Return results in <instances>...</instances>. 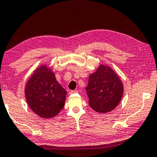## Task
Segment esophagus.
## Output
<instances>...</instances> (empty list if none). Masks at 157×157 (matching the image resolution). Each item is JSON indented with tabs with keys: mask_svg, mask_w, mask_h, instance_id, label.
<instances>
[{
	"mask_svg": "<svg viewBox=\"0 0 157 157\" xmlns=\"http://www.w3.org/2000/svg\"><path fill=\"white\" fill-rule=\"evenodd\" d=\"M78 91L77 90H73V91H70V94H75V93H77Z\"/></svg>",
	"mask_w": 157,
	"mask_h": 157,
	"instance_id": "esophagus-1",
	"label": "esophagus"
}]
</instances>
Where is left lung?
Masks as SVG:
<instances>
[{
	"label": "left lung",
	"mask_w": 157,
	"mask_h": 157,
	"mask_svg": "<svg viewBox=\"0 0 157 157\" xmlns=\"http://www.w3.org/2000/svg\"><path fill=\"white\" fill-rule=\"evenodd\" d=\"M86 90L89 106L99 113H106L119 105L122 98L124 86L111 67L101 64L89 75Z\"/></svg>",
	"instance_id": "obj_1"
}]
</instances>
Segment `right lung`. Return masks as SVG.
Here are the masks:
<instances>
[{
  "label": "right lung",
  "mask_w": 157,
  "mask_h": 157,
  "mask_svg": "<svg viewBox=\"0 0 157 157\" xmlns=\"http://www.w3.org/2000/svg\"><path fill=\"white\" fill-rule=\"evenodd\" d=\"M24 91L30 108L42 118L54 117L64 108L67 92L57 82L51 67L46 64L33 72Z\"/></svg>",
  "instance_id": "1"
}]
</instances>
